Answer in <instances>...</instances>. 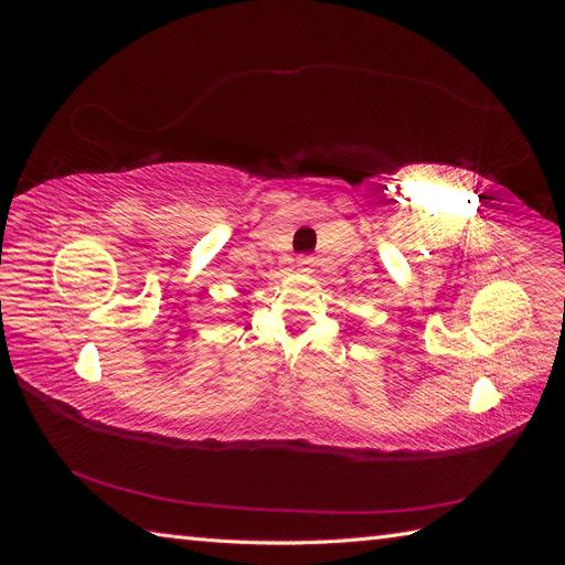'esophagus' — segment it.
<instances>
[{
    "label": "esophagus",
    "mask_w": 565,
    "mask_h": 565,
    "mask_svg": "<svg viewBox=\"0 0 565 565\" xmlns=\"http://www.w3.org/2000/svg\"><path fill=\"white\" fill-rule=\"evenodd\" d=\"M297 266H299V270H301V273H311V270H313V266H316V259H313V256H299V259H297Z\"/></svg>",
    "instance_id": "esophagus-1"
}]
</instances>
